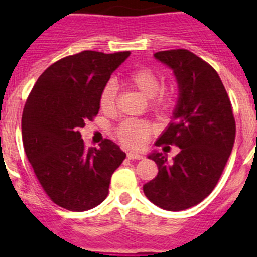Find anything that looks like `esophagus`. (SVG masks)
I'll use <instances>...</instances> for the list:
<instances>
[{
	"label": "esophagus",
	"mask_w": 257,
	"mask_h": 257,
	"mask_svg": "<svg viewBox=\"0 0 257 257\" xmlns=\"http://www.w3.org/2000/svg\"><path fill=\"white\" fill-rule=\"evenodd\" d=\"M126 157H128V159H131V160L143 159V155L138 154V153H134V152H129L128 154H126Z\"/></svg>",
	"instance_id": "1"
}]
</instances>
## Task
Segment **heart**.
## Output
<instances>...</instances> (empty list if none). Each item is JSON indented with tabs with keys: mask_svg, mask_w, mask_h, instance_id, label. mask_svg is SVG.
<instances>
[{
	"mask_svg": "<svg viewBox=\"0 0 257 257\" xmlns=\"http://www.w3.org/2000/svg\"><path fill=\"white\" fill-rule=\"evenodd\" d=\"M124 84L136 88L145 97H150V105L157 110H167L173 103V93L159 89L162 80L153 69L139 67L129 72L123 79ZM116 87L113 82L107 83L99 94V105L103 112H112L115 107ZM153 126L149 121L129 119L118 126V138L126 147L141 148L152 134Z\"/></svg>",
	"mask_w": 257,
	"mask_h": 257,
	"instance_id": "b5f03b06",
	"label": "heart"
}]
</instances>
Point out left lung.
<instances>
[{
	"label": "left lung",
	"mask_w": 257,
	"mask_h": 257,
	"mask_svg": "<svg viewBox=\"0 0 257 257\" xmlns=\"http://www.w3.org/2000/svg\"><path fill=\"white\" fill-rule=\"evenodd\" d=\"M155 58L173 69L179 85L174 120L157 141L177 145L173 162L152 153L158 175L143 191L154 205L180 211L210 195L221 177L235 142V118L226 89L217 72L188 49L157 52Z\"/></svg>",
	"instance_id": "obj_1"
}]
</instances>
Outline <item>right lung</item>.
I'll list each match as a JSON object with an SVG mask.
<instances>
[{
    "mask_svg": "<svg viewBox=\"0 0 257 257\" xmlns=\"http://www.w3.org/2000/svg\"><path fill=\"white\" fill-rule=\"evenodd\" d=\"M131 52L83 51L51 64L33 85L22 114V141L41 186L54 204L85 211L107 198L125 153L105 139L84 147L79 128L99 112V94Z\"/></svg>",
    "mask_w": 257,
    "mask_h": 257,
    "instance_id": "add662e5",
    "label": "right lung"
}]
</instances>
